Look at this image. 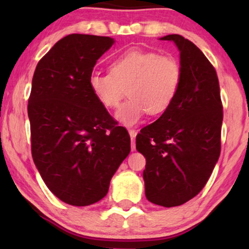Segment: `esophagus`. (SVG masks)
<instances>
[{"instance_id": "esophagus-1", "label": "esophagus", "mask_w": 249, "mask_h": 249, "mask_svg": "<svg viewBox=\"0 0 249 249\" xmlns=\"http://www.w3.org/2000/svg\"><path fill=\"white\" fill-rule=\"evenodd\" d=\"M129 135H130V138H131V151H135L136 149V144H135V138H136V135H137V132L134 129H130L129 130Z\"/></svg>"}]
</instances>
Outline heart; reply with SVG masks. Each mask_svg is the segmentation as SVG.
I'll list each match as a JSON object with an SVG mask.
<instances>
[{
	"label": "heart",
	"mask_w": 249,
	"mask_h": 249,
	"mask_svg": "<svg viewBox=\"0 0 249 249\" xmlns=\"http://www.w3.org/2000/svg\"><path fill=\"white\" fill-rule=\"evenodd\" d=\"M110 73L93 72L88 88L102 107L114 110L125 95L129 100L115 114L122 124L135 125L147 113L163 114L171 107L181 84V67L172 56L130 50L111 61Z\"/></svg>",
	"instance_id": "heart-1"
}]
</instances>
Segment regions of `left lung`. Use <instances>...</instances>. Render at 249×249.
Instances as JSON below:
<instances>
[{
  "instance_id": "8db88e82",
  "label": "left lung",
  "mask_w": 249,
  "mask_h": 249,
  "mask_svg": "<svg viewBox=\"0 0 249 249\" xmlns=\"http://www.w3.org/2000/svg\"><path fill=\"white\" fill-rule=\"evenodd\" d=\"M160 39L178 47L181 84L171 107L137 135L136 148L146 159V198L173 207L194 198L212 175L221 152L223 107L216 71L202 51L176 34Z\"/></svg>"
}]
</instances>
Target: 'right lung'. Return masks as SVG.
Wrapping results in <instances>:
<instances>
[{"label": "right lung", "mask_w": 249, "mask_h": 249, "mask_svg": "<svg viewBox=\"0 0 249 249\" xmlns=\"http://www.w3.org/2000/svg\"><path fill=\"white\" fill-rule=\"evenodd\" d=\"M113 44L111 37L71 34L40 59L33 77V160L47 188L69 205L103 198L130 153L128 131L118 127L88 88L97 60Z\"/></svg>", "instance_id": "add662e5"}]
</instances>
